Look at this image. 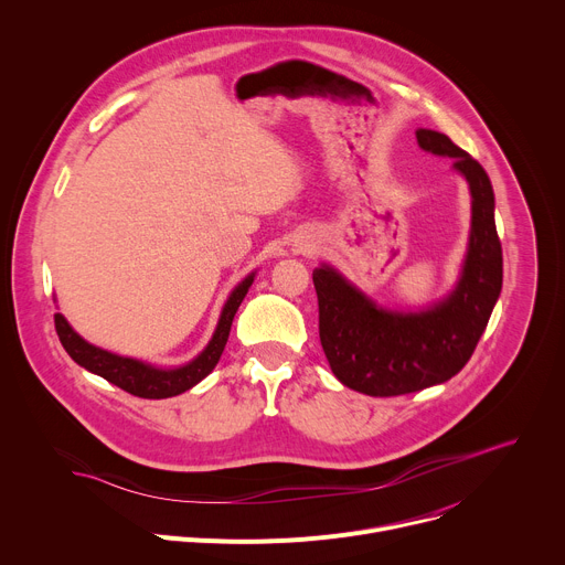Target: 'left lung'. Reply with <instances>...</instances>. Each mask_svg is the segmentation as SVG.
<instances>
[{
    "mask_svg": "<svg viewBox=\"0 0 565 565\" xmlns=\"http://www.w3.org/2000/svg\"><path fill=\"white\" fill-rule=\"evenodd\" d=\"M418 145L454 158L471 194L469 246L456 288L438 303L405 312L377 306L335 268L312 273L319 303V340L335 377L360 393L391 397L454 377L471 358L503 286V250L488 172L449 136L416 131Z\"/></svg>",
    "mask_w": 565,
    "mask_h": 565,
    "instance_id": "1",
    "label": "left lung"
}]
</instances>
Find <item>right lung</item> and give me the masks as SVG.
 Listing matches in <instances>:
<instances>
[{
    "label": "right lung",
    "mask_w": 565,
    "mask_h": 565,
    "mask_svg": "<svg viewBox=\"0 0 565 565\" xmlns=\"http://www.w3.org/2000/svg\"><path fill=\"white\" fill-rule=\"evenodd\" d=\"M253 281H255V273H250L230 292L210 344L192 362L177 366V369H158V366L145 364L134 358H122V355L103 351L79 338L60 312H55V331H57V338H60L64 351L71 355V360L77 362L79 366H85L87 371L105 377L107 382H111V384L120 386L122 391L138 395V397H147V399L172 397V395H179V393L192 388L205 375L212 373V369L216 366V362L225 349L234 312L238 310L241 301H244Z\"/></svg>",
    "instance_id": "1"
}]
</instances>
